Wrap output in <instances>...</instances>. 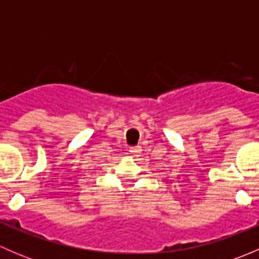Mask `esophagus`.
<instances>
[{"mask_svg": "<svg viewBox=\"0 0 259 259\" xmlns=\"http://www.w3.org/2000/svg\"><path fill=\"white\" fill-rule=\"evenodd\" d=\"M129 151L130 154H133L134 156H138L140 153H142V149H140V146H130Z\"/></svg>", "mask_w": 259, "mask_h": 259, "instance_id": "esophagus-1", "label": "esophagus"}]
</instances>
